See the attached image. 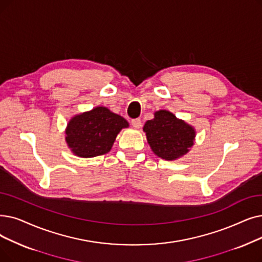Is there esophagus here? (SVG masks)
<instances>
[{
  "instance_id": "obj_1",
  "label": "esophagus",
  "mask_w": 262,
  "mask_h": 262,
  "mask_svg": "<svg viewBox=\"0 0 262 262\" xmlns=\"http://www.w3.org/2000/svg\"><path fill=\"white\" fill-rule=\"evenodd\" d=\"M132 125H133V127H135L136 129H139L142 126L141 120L140 119H134V120H132Z\"/></svg>"
}]
</instances>
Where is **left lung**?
<instances>
[{"mask_svg": "<svg viewBox=\"0 0 262 262\" xmlns=\"http://www.w3.org/2000/svg\"><path fill=\"white\" fill-rule=\"evenodd\" d=\"M143 132L153 153L165 161H176L187 154L196 138L194 126L168 110L155 111L154 118L145 122Z\"/></svg>", "mask_w": 262, "mask_h": 262, "instance_id": "obj_1", "label": "left lung"}]
</instances>
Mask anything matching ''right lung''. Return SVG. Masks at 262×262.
Here are the masks:
<instances>
[{"mask_svg":"<svg viewBox=\"0 0 262 262\" xmlns=\"http://www.w3.org/2000/svg\"><path fill=\"white\" fill-rule=\"evenodd\" d=\"M128 122L107 107L97 106L90 111L78 113L68 121L65 141L73 154L90 158L108 153Z\"/></svg>","mask_w":262,"mask_h":262,"instance_id":"obj_1","label":"right lung"}]
</instances>
